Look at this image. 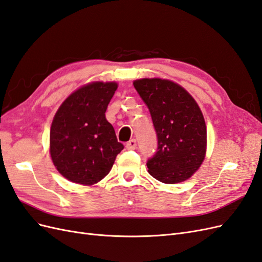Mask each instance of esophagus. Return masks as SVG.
<instances>
[{"instance_id": "obj_1", "label": "esophagus", "mask_w": 262, "mask_h": 262, "mask_svg": "<svg viewBox=\"0 0 262 262\" xmlns=\"http://www.w3.org/2000/svg\"><path fill=\"white\" fill-rule=\"evenodd\" d=\"M126 149H136L137 148V141L136 140H130L128 143L125 144Z\"/></svg>"}]
</instances>
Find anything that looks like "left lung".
<instances>
[{"label": "left lung", "mask_w": 262, "mask_h": 262, "mask_svg": "<svg viewBox=\"0 0 262 262\" xmlns=\"http://www.w3.org/2000/svg\"><path fill=\"white\" fill-rule=\"evenodd\" d=\"M146 104L157 136L156 153L147 160L150 176L177 184L200 167L207 150V126L201 110L184 87L162 78L133 82Z\"/></svg>", "instance_id": "1"}]
</instances>
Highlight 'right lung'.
I'll return each instance as SVG.
<instances>
[{
  "instance_id": "right-lung-1",
  "label": "right lung",
  "mask_w": 262,
  "mask_h": 262,
  "mask_svg": "<svg viewBox=\"0 0 262 262\" xmlns=\"http://www.w3.org/2000/svg\"><path fill=\"white\" fill-rule=\"evenodd\" d=\"M118 84L94 82L62 102L50 129L55 168L75 184L91 186L107 176L123 149L105 116Z\"/></svg>"
}]
</instances>
